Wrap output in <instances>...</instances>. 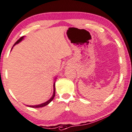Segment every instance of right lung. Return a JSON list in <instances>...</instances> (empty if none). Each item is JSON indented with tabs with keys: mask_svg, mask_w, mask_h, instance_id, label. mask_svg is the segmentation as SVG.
Segmentation results:
<instances>
[{
	"mask_svg": "<svg viewBox=\"0 0 132 132\" xmlns=\"http://www.w3.org/2000/svg\"><path fill=\"white\" fill-rule=\"evenodd\" d=\"M24 38V36H22L21 38H20L19 39H18V40H17V41H16V42H15V43L14 44V45H13L12 48L14 47V46L16 45V44H18V43H20V42L22 41V40ZM55 79H56V78H55ZM53 87H54L53 94V96H52V97H51V98H50V99L49 100H48V101H47V102H44V103H41V104H39V105H27V106L31 107V108H36L44 107V106H45L48 105V104H49L50 102H51L52 101H53L54 98V96H55V82H54V83Z\"/></svg>",
	"mask_w": 132,
	"mask_h": 132,
	"instance_id": "right-lung-1",
	"label": "right lung"
}]
</instances>
